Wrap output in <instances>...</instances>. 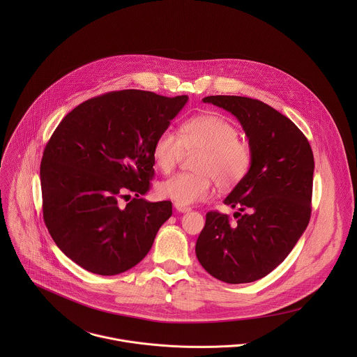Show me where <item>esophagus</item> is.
<instances>
[{"label":"esophagus","instance_id":"esophagus-1","mask_svg":"<svg viewBox=\"0 0 357 357\" xmlns=\"http://www.w3.org/2000/svg\"><path fill=\"white\" fill-rule=\"evenodd\" d=\"M174 207H176V210L178 211V213H188V211H191V207H188V206H183V204H174Z\"/></svg>","mask_w":357,"mask_h":357}]
</instances>
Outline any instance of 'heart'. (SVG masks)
I'll use <instances>...</instances> for the list:
<instances>
[{"label": "heart", "mask_w": 357, "mask_h": 357, "mask_svg": "<svg viewBox=\"0 0 357 357\" xmlns=\"http://www.w3.org/2000/svg\"><path fill=\"white\" fill-rule=\"evenodd\" d=\"M194 159V173H178L156 187L160 198L188 206L207 199L214 190V181L222 190L236 187L252 167V149L238 137V129L217 114H204L181 123L178 135L170 129L162 130L153 146L155 166L172 172L185 151H198Z\"/></svg>", "instance_id": "b5f03b06"}]
</instances>
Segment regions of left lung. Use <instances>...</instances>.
Listing matches in <instances>:
<instances>
[{
	"label": "left lung",
	"instance_id": "left-lung-1",
	"mask_svg": "<svg viewBox=\"0 0 357 357\" xmlns=\"http://www.w3.org/2000/svg\"><path fill=\"white\" fill-rule=\"evenodd\" d=\"M241 122L252 149V167L224 204L227 214L208 211L195 253L215 279L255 282L290 255L307 227L314 160L304 133L265 102L242 96H207Z\"/></svg>",
	"mask_w": 357,
	"mask_h": 357
}]
</instances>
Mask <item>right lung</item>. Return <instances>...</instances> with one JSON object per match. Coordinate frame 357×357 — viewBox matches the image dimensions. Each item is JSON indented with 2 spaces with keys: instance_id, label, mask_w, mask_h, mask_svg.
Returning <instances> with one entry per match:
<instances>
[{
  "instance_id": "1",
  "label": "right lung",
  "mask_w": 357,
  "mask_h": 357,
  "mask_svg": "<svg viewBox=\"0 0 357 357\" xmlns=\"http://www.w3.org/2000/svg\"><path fill=\"white\" fill-rule=\"evenodd\" d=\"M188 96L109 92L79 104L59 123L41 160L44 221L56 246L102 276L137 265L172 202H149L153 146ZM135 194L126 205L120 199Z\"/></svg>"
}]
</instances>
